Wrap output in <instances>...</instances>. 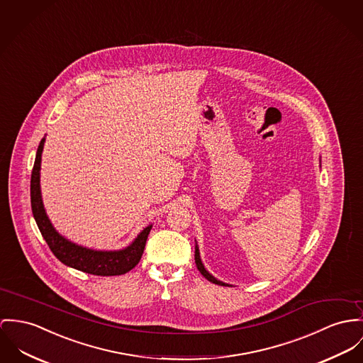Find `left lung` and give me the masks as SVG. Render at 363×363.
I'll list each match as a JSON object with an SVG mask.
<instances>
[{
  "label": "left lung",
  "mask_w": 363,
  "mask_h": 363,
  "mask_svg": "<svg viewBox=\"0 0 363 363\" xmlns=\"http://www.w3.org/2000/svg\"><path fill=\"white\" fill-rule=\"evenodd\" d=\"M195 262L197 269L200 271V274H201L206 279L210 280V281H213V283H216V284H223V286H226V283H223L221 280L216 279V278H214V277H213V275H211V274L204 268V265H203V262H201V258H200V251H199L197 242H196L195 246Z\"/></svg>",
  "instance_id": "8db88e82"
}]
</instances>
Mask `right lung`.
<instances>
[{
    "instance_id": "right-lung-1",
    "label": "right lung",
    "mask_w": 363,
    "mask_h": 363,
    "mask_svg": "<svg viewBox=\"0 0 363 363\" xmlns=\"http://www.w3.org/2000/svg\"><path fill=\"white\" fill-rule=\"evenodd\" d=\"M45 143V137L41 140L34 160L30 181V199L31 211L37 226L45 239L56 258L65 265L83 271L85 274L98 277H116L131 271L138 262L145 250L147 235L152 229V223L145 226L138 236L124 249L120 250H94L70 242L62 236L51 223L44 208L41 186H40V169H41V155Z\"/></svg>"
}]
</instances>
